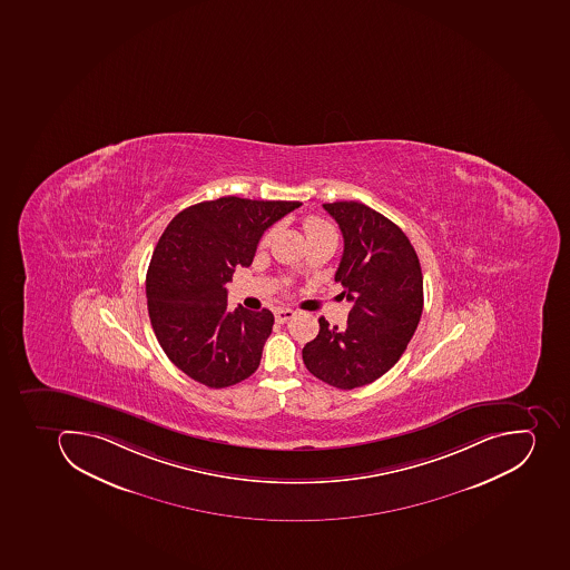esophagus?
<instances>
[{
  "label": "esophagus",
  "instance_id": "1",
  "mask_svg": "<svg viewBox=\"0 0 570 570\" xmlns=\"http://www.w3.org/2000/svg\"><path fill=\"white\" fill-rule=\"evenodd\" d=\"M294 315H296V312L291 311V308H278V311L274 312V317H276L278 323H287Z\"/></svg>",
  "mask_w": 570,
  "mask_h": 570
}]
</instances>
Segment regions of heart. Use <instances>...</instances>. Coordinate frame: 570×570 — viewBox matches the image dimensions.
I'll return each mask as SVG.
<instances>
[{"instance_id":"1","label":"heart","mask_w":570,"mask_h":570,"mask_svg":"<svg viewBox=\"0 0 570 570\" xmlns=\"http://www.w3.org/2000/svg\"><path fill=\"white\" fill-rule=\"evenodd\" d=\"M305 232L306 235H308V238H312V236L324 235V233H332L334 232V227L330 226L328 223H324L323 218L312 217L308 218V220L305 223ZM273 235L274 229L265 233L264 244H268V240L273 238Z\"/></svg>"}]
</instances>
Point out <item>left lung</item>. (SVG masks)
Masks as SVG:
<instances>
[{"instance_id": "8db88e82", "label": "left lung", "mask_w": 570, "mask_h": 570, "mask_svg": "<svg viewBox=\"0 0 570 570\" xmlns=\"http://www.w3.org/2000/svg\"><path fill=\"white\" fill-rule=\"evenodd\" d=\"M335 218L344 250L335 282L352 303L344 328L321 317L320 334L303 347L312 375L337 389L371 384L400 361L423 312V274L405 233L355 200L323 204Z\"/></svg>"}]
</instances>
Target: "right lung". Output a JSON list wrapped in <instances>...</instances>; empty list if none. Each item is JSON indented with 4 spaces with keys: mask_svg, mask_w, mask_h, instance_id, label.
Listing matches in <instances>:
<instances>
[{
    "mask_svg": "<svg viewBox=\"0 0 570 570\" xmlns=\"http://www.w3.org/2000/svg\"><path fill=\"white\" fill-rule=\"evenodd\" d=\"M297 200L220 197L171 218L147 271L148 317L174 364L212 389L249 379L273 332V312L227 311L226 283L249 267L267 227Z\"/></svg>",
    "mask_w": 570,
    "mask_h": 570,
    "instance_id": "1",
    "label": "right lung"
}]
</instances>
